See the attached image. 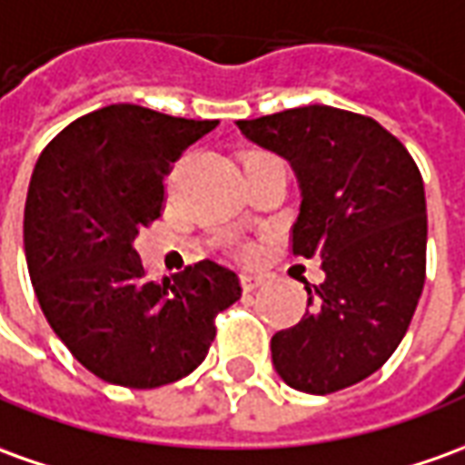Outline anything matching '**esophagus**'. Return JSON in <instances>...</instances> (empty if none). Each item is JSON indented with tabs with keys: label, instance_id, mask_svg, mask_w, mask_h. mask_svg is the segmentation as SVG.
Segmentation results:
<instances>
[{
	"label": "esophagus",
	"instance_id": "34e87169",
	"mask_svg": "<svg viewBox=\"0 0 465 465\" xmlns=\"http://www.w3.org/2000/svg\"><path fill=\"white\" fill-rule=\"evenodd\" d=\"M263 283V275H255V273H242L240 275V286H242V291H255V288Z\"/></svg>",
	"mask_w": 465,
	"mask_h": 465
}]
</instances>
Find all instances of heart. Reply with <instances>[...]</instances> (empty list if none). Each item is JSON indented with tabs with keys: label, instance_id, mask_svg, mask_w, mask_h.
Listing matches in <instances>:
<instances>
[{
	"label": "heart",
	"instance_id": "1",
	"mask_svg": "<svg viewBox=\"0 0 465 465\" xmlns=\"http://www.w3.org/2000/svg\"><path fill=\"white\" fill-rule=\"evenodd\" d=\"M268 156H271V153H251V159H248V164H251V162H261V159H268ZM240 252H242V255H251V245H242V248H240Z\"/></svg>",
	"mask_w": 465,
	"mask_h": 465
}]
</instances>
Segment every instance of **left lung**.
<instances>
[{
    "instance_id": "obj_1",
    "label": "left lung",
    "mask_w": 465,
    "mask_h": 465,
    "mask_svg": "<svg viewBox=\"0 0 465 465\" xmlns=\"http://www.w3.org/2000/svg\"><path fill=\"white\" fill-rule=\"evenodd\" d=\"M291 162L301 213L296 258H322L309 312L271 339L283 382L309 395L351 387L385 364L408 331L425 283L428 214L418 164L374 118L303 105L238 121Z\"/></svg>"
}]
</instances>
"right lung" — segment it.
I'll use <instances>...</instances> for the list:
<instances>
[{
    "label": "right lung",
    "mask_w": 465,
    "mask_h": 465,
    "mask_svg": "<svg viewBox=\"0 0 465 465\" xmlns=\"http://www.w3.org/2000/svg\"><path fill=\"white\" fill-rule=\"evenodd\" d=\"M217 121L116 104L75 118L40 153L25 204V252L45 319L111 385L152 390L197 370L217 313L240 299L214 261L152 281L134 240L164 210V177Z\"/></svg>",
    "instance_id": "add662e5"
}]
</instances>
